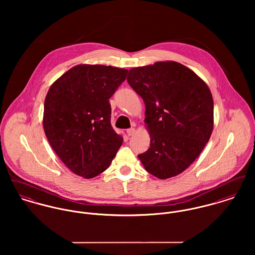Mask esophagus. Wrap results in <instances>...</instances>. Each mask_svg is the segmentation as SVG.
Returning a JSON list of instances; mask_svg holds the SVG:
<instances>
[{
    "instance_id": "34e87169",
    "label": "esophagus",
    "mask_w": 255,
    "mask_h": 255,
    "mask_svg": "<svg viewBox=\"0 0 255 255\" xmlns=\"http://www.w3.org/2000/svg\"><path fill=\"white\" fill-rule=\"evenodd\" d=\"M127 133H128V136H131V135H133V134L135 133V128H128V129L127 130Z\"/></svg>"
}]
</instances>
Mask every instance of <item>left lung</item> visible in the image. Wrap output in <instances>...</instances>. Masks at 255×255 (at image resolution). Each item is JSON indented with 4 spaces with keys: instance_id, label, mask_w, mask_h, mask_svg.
Masks as SVG:
<instances>
[{
    "instance_id": "8db88e82",
    "label": "left lung",
    "mask_w": 255,
    "mask_h": 255,
    "mask_svg": "<svg viewBox=\"0 0 255 255\" xmlns=\"http://www.w3.org/2000/svg\"><path fill=\"white\" fill-rule=\"evenodd\" d=\"M128 82L145 104L150 147L138 155L160 180L180 175L199 156L214 126L208 85L180 63L167 61L129 70Z\"/></svg>"
}]
</instances>
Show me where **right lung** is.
<instances>
[{
    "mask_svg": "<svg viewBox=\"0 0 255 255\" xmlns=\"http://www.w3.org/2000/svg\"><path fill=\"white\" fill-rule=\"evenodd\" d=\"M128 70L77 65L50 87L43 128L53 150L75 175L92 179L103 173L123 143L111 125L109 99Z\"/></svg>",
    "mask_w": 255,
    "mask_h": 255,
    "instance_id": "obj_1",
    "label": "right lung"
}]
</instances>
